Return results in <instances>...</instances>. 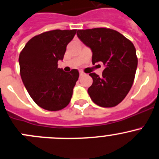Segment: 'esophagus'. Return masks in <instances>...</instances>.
Segmentation results:
<instances>
[{
	"label": "esophagus",
	"instance_id": "obj_1",
	"mask_svg": "<svg viewBox=\"0 0 159 159\" xmlns=\"http://www.w3.org/2000/svg\"><path fill=\"white\" fill-rule=\"evenodd\" d=\"M79 75H80V76H83V75H84V73L83 71H81V70H80V71H79Z\"/></svg>",
	"mask_w": 159,
	"mask_h": 159
}]
</instances>
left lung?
<instances>
[{
  "label": "left lung",
  "instance_id": "8db88e82",
  "mask_svg": "<svg viewBox=\"0 0 159 159\" xmlns=\"http://www.w3.org/2000/svg\"><path fill=\"white\" fill-rule=\"evenodd\" d=\"M80 40L92 50V64L102 62L101 77L89 74L93 82L88 89L92 101L102 107H113L130 90L138 67L136 49L128 39L113 29L78 30Z\"/></svg>",
  "mask_w": 159,
  "mask_h": 159
}]
</instances>
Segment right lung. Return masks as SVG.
<instances>
[{
	"instance_id": "1",
	"label": "right lung",
	"mask_w": 159,
	"mask_h": 159,
	"mask_svg": "<svg viewBox=\"0 0 159 159\" xmlns=\"http://www.w3.org/2000/svg\"><path fill=\"white\" fill-rule=\"evenodd\" d=\"M77 29L43 32L32 38L20 53V75L26 90L39 107L57 111L69 104L79 73L58 68Z\"/></svg>"
}]
</instances>
